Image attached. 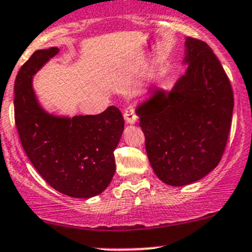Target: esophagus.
Instances as JSON below:
<instances>
[{"mask_svg": "<svg viewBox=\"0 0 252 252\" xmlns=\"http://www.w3.org/2000/svg\"><path fill=\"white\" fill-rule=\"evenodd\" d=\"M124 120L128 124H134L137 121V115L135 112V109L132 106H128L124 110Z\"/></svg>", "mask_w": 252, "mask_h": 252, "instance_id": "obj_1", "label": "esophagus"}]
</instances>
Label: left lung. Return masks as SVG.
I'll return each mask as SVG.
<instances>
[{
  "instance_id": "1",
  "label": "left lung",
  "mask_w": 252,
  "mask_h": 252,
  "mask_svg": "<svg viewBox=\"0 0 252 252\" xmlns=\"http://www.w3.org/2000/svg\"><path fill=\"white\" fill-rule=\"evenodd\" d=\"M185 46V75L170 93L153 88L136 109L149 162L173 187L193 183L218 166L234 105L231 82L211 46L196 38Z\"/></svg>"
}]
</instances>
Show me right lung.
<instances>
[{
  "instance_id": "add662e5",
  "label": "right lung",
  "mask_w": 252,
  "mask_h": 252,
  "mask_svg": "<svg viewBox=\"0 0 252 252\" xmlns=\"http://www.w3.org/2000/svg\"><path fill=\"white\" fill-rule=\"evenodd\" d=\"M60 51L37 50L19 70L14 85V118L25 153L50 187L75 198L99 195L115 175V152L124 129L120 110L99 115L55 117L38 104L32 76Z\"/></svg>"
}]
</instances>
